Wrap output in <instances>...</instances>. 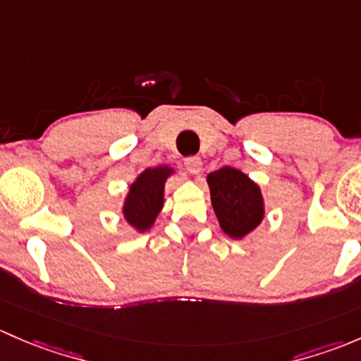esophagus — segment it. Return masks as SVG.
<instances>
[{
    "label": "esophagus",
    "mask_w": 361,
    "mask_h": 361,
    "mask_svg": "<svg viewBox=\"0 0 361 361\" xmlns=\"http://www.w3.org/2000/svg\"><path fill=\"white\" fill-rule=\"evenodd\" d=\"M184 165H185V169H188L189 173H192V176H198V173L202 172L203 163L198 156H189V158H185Z\"/></svg>",
    "instance_id": "esophagus-1"
}]
</instances>
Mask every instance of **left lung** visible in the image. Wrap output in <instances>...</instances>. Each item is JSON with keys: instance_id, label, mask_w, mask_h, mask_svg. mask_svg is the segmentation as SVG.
<instances>
[{"instance_id": "obj_1", "label": "left lung", "mask_w": 361, "mask_h": 361, "mask_svg": "<svg viewBox=\"0 0 361 361\" xmlns=\"http://www.w3.org/2000/svg\"><path fill=\"white\" fill-rule=\"evenodd\" d=\"M210 200L222 231L241 240L264 219L261 188L248 176L231 166H222L207 176Z\"/></svg>"}]
</instances>
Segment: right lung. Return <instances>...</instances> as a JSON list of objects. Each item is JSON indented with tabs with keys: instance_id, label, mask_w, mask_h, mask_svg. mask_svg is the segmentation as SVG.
Returning a JSON list of instances; mask_svg holds the SVG:
<instances>
[{
	"instance_id": "right-lung-1",
	"label": "right lung",
	"mask_w": 361,
	"mask_h": 361,
	"mask_svg": "<svg viewBox=\"0 0 361 361\" xmlns=\"http://www.w3.org/2000/svg\"><path fill=\"white\" fill-rule=\"evenodd\" d=\"M172 173L173 169L166 165L146 169L130 185L123 203V215L126 222L139 233L153 228L163 208L165 182Z\"/></svg>"
}]
</instances>
